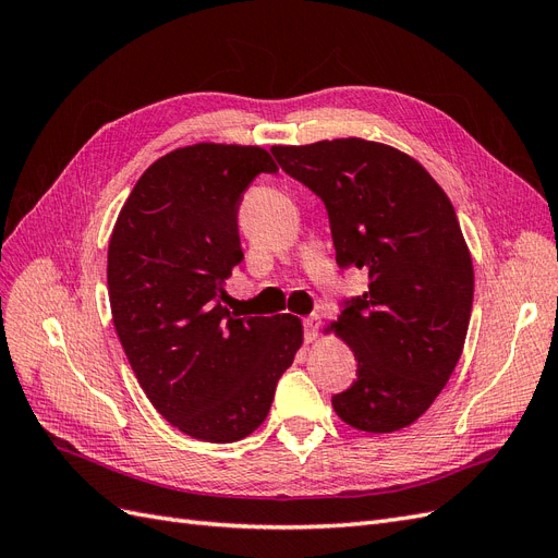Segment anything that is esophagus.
<instances>
[{"mask_svg": "<svg viewBox=\"0 0 558 558\" xmlns=\"http://www.w3.org/2000/svg\"><path fill=\"white\" fill-rule=\"evenodd\" d=\"M318 316L316 314H312V316H307L305 320H302V328H305V342L310 344V342H314L316 337H318Z\"/></svg>", "mask_w": 558, "mask_h": 558, "instance_id": "obj_1", "label": "esophagus"}]
</instances>
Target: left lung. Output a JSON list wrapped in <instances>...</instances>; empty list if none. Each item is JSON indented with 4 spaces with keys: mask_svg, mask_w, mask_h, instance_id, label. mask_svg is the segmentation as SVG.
<instances>
[{
    "mask_svg": "<svg viewBox=\"0 0 558 558\" xmlns=\"http://www.w3.org/2000/svg\"><path fill=\"white\" fill-rule=\"evenodd\" d=\"M272 156L326 205L337 265L367 275L335 324L359 361V379L332 396L337 416L367 433L410 426L447 386L472 312L475 277L449 197L410 156L359 137Z\"/></svg>",
    "mask_w": 558,
    "mask_h": 558,
    "instance_id": "left-lung-1",
    "label": "left lung"
}]
</instances>
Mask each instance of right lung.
Returning <instances> with one entry per match:
<instances>
[{"label":"right lung","mask_w":558,"mask_h":558,"mask_svg":"<svg viewBox=\"0 0 558 558\" xmlns=\"http://www.w3.org/2000/svg\"><path fill=\"white\" fill-rule=\"evenodd\" d=\"M258 174H277L258 146L177 148L142 174L109 242L113 326L134 375L174 428L205 442L263 424L302 344L291 314L226 307V279L244 258L238 209Z\"/></svg>","instance_id":"add662e5"}]
</instances>
